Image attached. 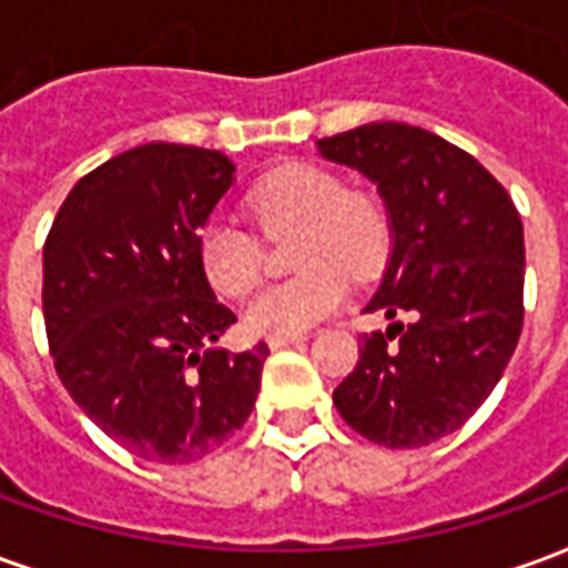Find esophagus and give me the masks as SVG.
Here are the masks:
<instances>
[{"mask_svg": "<svg viewBox=\"0 0 568 568\" xmlns=\"http://www.w3.org/2000/svg\"><path fill=\"white\" fill-rule=\"evenodd\" d=\"M301 341H304V334H283V337H267V346L271 349H283V346L301 344Z\"/></svg>", "mask_w": 568, "mask_h": 568, "instance_id": "34e87169", "label": "esophagus"}]
</instances>
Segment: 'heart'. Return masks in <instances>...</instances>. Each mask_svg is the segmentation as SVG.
<instances>
[{
    "instance_id": "obj_1",
    "label": "heart",
    "mask_w": 568,
    "mask_h": 568,
    "mask_svg": "<svg viewBox=\"0 0 568 568\" xmlns=\"http://www.w3.org/2000/svg\"><path fill=\"white\" fill-rule=\"evenodd\" d=\"M248 210L267 231L297 227L292 264L283 283L261 288L248 301L246 328L261 337L304 334L341 307L346 274L381 271L393 246V224L368 191H349L344 179L320 163H285L264 175L248 194ZM200 271L219 295L240 297L258 280V243L231 219H212L197 236Z\"/></svg>"
}]
</instances>
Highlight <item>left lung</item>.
<instances>
[{
  "mask_svg": "<svg viewBox=\"0 0 568 568\" xmlns=\"http://www.w3.org/2000/svg\"><path fill=\"white\" fill-rule=\"evenodd\" d=\"M316 149L377 185L393 248L365 310L407 316L362 337L334 405L374 444L423 447L463 426L511 362L524 328V224L468 151L423 128L365 124Z\"/></svg>",
  "mask_w": 568,
  "mask_h": 568,
  "instance_id": "left-lung-1",
  "label": "left lung"
}]
</instances>
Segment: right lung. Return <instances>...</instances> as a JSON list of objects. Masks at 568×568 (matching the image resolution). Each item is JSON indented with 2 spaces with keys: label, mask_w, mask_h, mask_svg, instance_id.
Here are the masks:
<instances>
[{
  "label": "right lung",
  "mask_w": 568,
  "mask_h": 568,
  "mask_svg": "<svg viewBox=\"0 0 568 568\" xmlns=\"http://www.w3.org/2000/svg\"><path fill=\"white\" fill-rule=\"evenodd\" d=\"M234 173L222 151L149 142L79 179L44 240L57 374L88 419L151 463L219 450L258 398L271 349L212 346L236 316L197 258Z\"/></svg>",
  "instance_id": "right-lung-1"
}]
</instances>
